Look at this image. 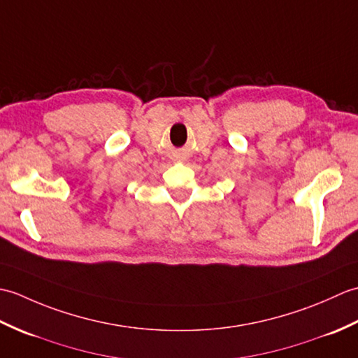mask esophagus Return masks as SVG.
Masks as SVG:
<instances>
[{
  "mask_svg": "<svg viewBox=\"0 0 358 358\" xmlns=\"http://www.w3.org/2000/svg\"><path fill=\"white\" fill-rule=\"evenodd\" d=\"M178 158H180V157H178Z\"/></svg>",
  "mask_w": 358,
  "mask_h": 358,
  "instance_id": "34e87169",
  "label": "esophagus"
}]
</instances>
